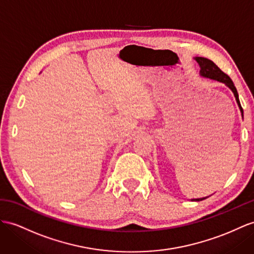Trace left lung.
Returning <instances> with one entry per match:
<instances>
[{"label": "left lung", "mask_w": 254, "mask_h": 254, "mask_svg": "<svg viewBox=\"0 0 254 254\" xmlns=\"http://www.w3.org/2000/svg\"><path fill=\"white\" fill-rule=\"evenodd\" d=\"M195 60H196V62L199 64L201 76H204L206 78H210V79H213V80H218L220 82H223L233 91V93H234V95H235V99L237 101L238 106L240 108V112H242V114H243V108H242V105H240V102L238 99V93H237L236 87L234 86V82L232 81L230 76L225 74L224 71L221 70L217 66V65L209 59H206V58H201V57H196L195 58ZM206 197L196 198V199H192V200H203Z\"/></svg>", "instance_id": "left-lung-1"}]
</instances>
